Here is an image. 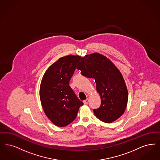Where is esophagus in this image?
Returning <instances> with one entry per match:
<instances>
[{"label":"esophagus","mask_w":160,"mask_h":160,"mask_svg":"<svg viewBox=\"0 0 160 160\" xmlns=\"http://www.w3.org/2000/svg\"><path fill=\"white\" fill-rule=\"evenodd\" d=\"M89 99H87L83 101V103H84V104H85V105H87V104L89 103Z\"/></svg>","instance_id":"obj_1"}]
</instances>
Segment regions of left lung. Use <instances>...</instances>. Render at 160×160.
Masks as SVG:
<instances>
[{
  "mask_svg": "<svg viewBox=\"0 0 160 160\" xmlns=\"http://www.w3.org/2000/svg\"><path fill=\"white\" fill-rule=\"evenodd\" d=\"M83 76L93 78L101 96L99 108L93 109L101 121L111 123L122 116L126 108L128 91L122 73L108 58L98 53L82 58L77 67Z\"/></svg>",
  "mask_w": 160,
  "mask_h": 160,
  "instance_id": "1",
  "label": "left lung"
}]
</instances>
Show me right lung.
I'll list each match as a JSON object with an SVG mask.
<instances>
[{"instance_id": "right-lung-1", "label": "right lung", "mask_w": 160, "mask_h": 160, "mask_svg": "<svg viewBox=\"0 0 160 160\" xmlns=\"http://www.w3.org/2000/svg\"><path fill=\"white\" fill-rule=\"evenodd\" d=\"M81 57L60 58L45 72L40 87V98L45 114L55 125L65 127L73 122L83 105L69 86Z\"/></svg>"}]
</instances>
